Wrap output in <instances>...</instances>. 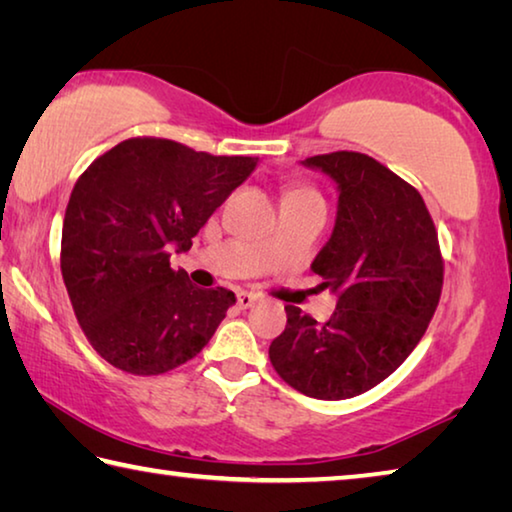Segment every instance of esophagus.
Listing matches in <instances>:
<instances>
[{
  "label": "esophagus",
  "mask_w": 512,
  "mask_h": 512,
  "mask_svg": "<svg viewBox=\"0 0 512 512\" xmlns=\"http://www.w3.org/2000/svg\"><path fill=\"white\" fill-rule=\"evenodd\" d=\"M253 305H255L253 293H246V291H239L237 293V307L239 309H248V307H253Z\"/></svg>",
  "instance_id": "34e87169"
}]
</instances>
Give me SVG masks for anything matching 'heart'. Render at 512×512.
<instances>
[{
    "label": "heart",
    "mask_w": 512,
    "mask_h": 512,
    "mask_svg": "<svg viewBox=\"0 0 512 512\" xmlns=\"http://www.w3.org/2000/svg\"><path fill=\"white\" fill-rule=\"evenodd\" d=\"M284 203H323L316 189L307 185H291L287 192H284Z\"/></svg>",
    "instance_id": "1"
}]
</instances>
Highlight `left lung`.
Segmentation results:
<instances>
[{
    "label": "left lung",
    "instance_id": "left-lung-1",
    "mask_svg": "<svg viewBox=\"0 0 512 512\" xmlns=\"http://www.w3.org/2000/svg\"><path fill=\"white\" fill-rule=\"evenodd\" d=\"M302 164L339 192L332 237L311 262L336 309L318 323L284 307L287 327L268 357L296 391L348 400L384 381L420 343L443 289V257L418 189L375 158L336 151Z\"/></svg>",
    "mask_w": 512,
    "mask_h": 512
}]
</instances>
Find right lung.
Returning a JSON list of instances; mask_svg holds the SVG:
<instances>
[{"mask_svg": "<svg viewBox=\"0 0 512 512\" xmlns=\"http://www.w3.org/2000/svg\"><path fill=\"white\" fill-rule=\"evenodd\" d=\"M257 158L210 155L133 137L94 160L69 196L60 271L74 314L103 359L131 375H162L212 339L235 293L198 289L169 250L192 248L216 207Z\"/></svg>", "mask_w": 512, "mask_h": 512, "instance_id": "right-lung-1", "label": "right lung"}]
</instances>
